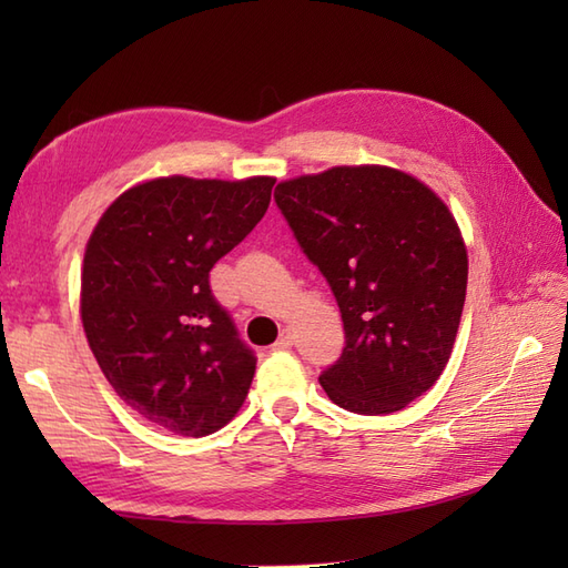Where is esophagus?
Instances as JSON below:
<instances>
[{
  "instance_id": "esophagus-1",
  "label": "esophagus",
  "mask_w": 568,
  "mask_h": 568,
  "mask_svg": "<svg viewBox=\"0 0 568 568\" xmlns=\"http://www.w3.org/2000/svg\"><path fill=\"white\" fill-rule=\"evenodd\" d=\"M293 346V332L291 329H283L281 336H277V342L273 344V352H285V348Z\"/></svg>"
}]
</instances>
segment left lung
<instances>
[{"label": "left lung", "mask_w": 568, "mask_h": 568, "mask_svg": "<svg viewBox=\"0 0 568 568\" xmlns=\"http://www.w3.org/2000/svg\"><path fill=\"white\" fill-rule=\"evenodd\" d=\"M300 248L327 277L346 346L320 383L348 413L390 415L452 356L468 258L449 207L417 178L339 165L275 187Z\"/></svg>", "instance_id": "left-lung-1"}]
</instances>
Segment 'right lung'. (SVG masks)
<instances>
[{
    "label": "right lung",
    "instance_id": "1",
    "mask_svg": "<svg viewBox=\"0 0 568 568\" xmlns=\"http://www.w3.org/2000/svg\"><path fill=\"white\" fill-rule=\"evenodd\" d=\"M275 178H155L126 190L84 248L80 315L122 400L168 432L207 437L244 405L256 354L210 287L214 263L271 204Z\"/></svg>",
    "mask_w": 568,
    "mask_h": 568
}]
</instances>
